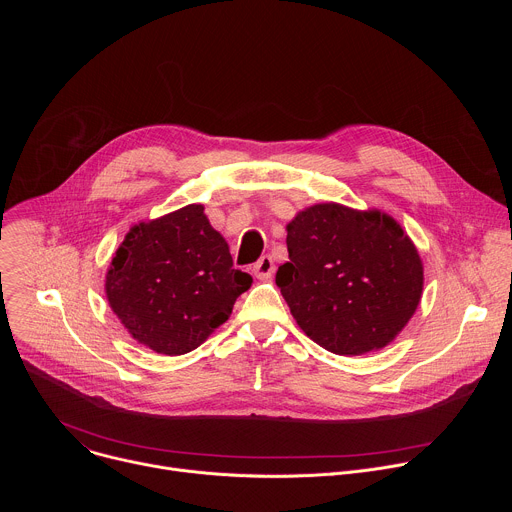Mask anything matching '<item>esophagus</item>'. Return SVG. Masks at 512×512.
I'll use <instances>...</instances> for the list:
<instances>
[{
    "mask_svg": "<svg viewBox=\"0 0 512 512\" xmlns=\"http://www.w3.org/2000/svg\"><path fill=\"white\" fill-rule=\"evenodd\" d=\"M273 271H275V263H273V259L269 257V255H263L255 265H253V273H255V277H259V279H269L271 275H273Z\"/></svg>",
    "mask_w": 512,
    "mask_h": 512,
    "instance_id": "1",
    "label": "esophagus"
}]
</instances>
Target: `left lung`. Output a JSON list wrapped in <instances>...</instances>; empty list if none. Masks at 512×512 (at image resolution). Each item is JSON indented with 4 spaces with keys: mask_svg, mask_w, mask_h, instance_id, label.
<instances>
[{
    "mask_svg": "<svg viewBox=\"0 0 512 512\" xmlns=\"http://www.w3.org/2000/svg\"><path fill=\"white\" fill-rule=\"evenodd\" d=\"M289 261L275 283L298 326L334 354H364L395 340L423 291L421 257L393 216L336 202L287 225Z\"/></svg>",
    "mask_w": 512,
    "mask_h": 512,
    "instance_id": "1",
    "label": "left lung"
}]
</instances>
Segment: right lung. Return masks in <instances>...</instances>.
<instances>
[{
  "label": "right lung",
  "mask_w": 512,
  "mask_h": 512,
  "mask_svg": "<svg viewBox=\"0 0 512 512\" xmlns=\"http://www.w3.org/2000/svg\"><path fill=\"white\" fill-rule=\"evenodd\" d=\"M253 283L233 269L223 235L202 204H188L129 229L105 277L111 310L127 332L158 354L198 348L225 324Z\"/></svg>",
  "instance_id": "obj_1"
}]
</instances>
